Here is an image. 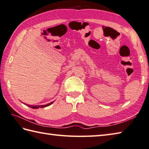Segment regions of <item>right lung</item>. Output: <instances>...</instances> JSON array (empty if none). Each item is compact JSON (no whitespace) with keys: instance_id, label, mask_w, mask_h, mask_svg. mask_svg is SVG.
<instances>
[{"instance_id":"obj_1","label":"right lung","mask_w":149,"mask_h":149,"mask_svg":"<svg viewBox=\"0 0 149 149\" xmlns=\"http://www.w3.org/2000/svg\"><path fill=\"white\" fill-rule=\"evenodd\" d=\"M53 102H52L49 103V104H46V105H29V104H26V105H27V106H28V107H29L32 108V109L44 108V107H47V106H49V105H51V104H53ZM24 104H25V105H26V104H24Z\"/></svg>"}]
</instances>
